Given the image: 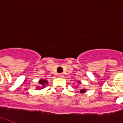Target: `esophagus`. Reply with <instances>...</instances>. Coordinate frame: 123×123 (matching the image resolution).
Listing matches in <instances>:
<instances>
[{
	"mask_svg": "<svg viewBox=\"0 0 123 123\" xmlns=\"http://www.w3.org/2000/svg\"><path fill=\"white\" fill-rule=\"evenodd\" d=\"M57 77H59V78H62V77H64V74H57Z\"/></svg>",
	"mask_w": 123,
	"mask_h": 123,
	"instance_id": "1",
	"label": "esophagus"
}]
</instances>
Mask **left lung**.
Instances as JSON below:
<instances>
[{
  "instance_id": "left-lung-1",
  "label": "left lung",
  "mask_w": 123,
  "mask_h": 123,
  "mask_svg": "<svg viewBox=\"0 0 123 123\" xmlns=\"http://www.w3.org/2000/svg\"><path fill=\"white\" fill-rule=\"evenodd\" d=\"M77 83H78L79 85L81 83V82L80 81H77ZM75 87H77V86H75ZM86 92V89H81V90H80V91H79V92H80V93H82V94L83 93H85Z\"/></svg>"
}]
</instances>
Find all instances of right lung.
<instances>
[{
  "mask_svg": "<svg viewBox=\"0 0 123 123\" xmlns=\"http://www.w3.org/2000/svg\"><path fill=\"white\" fill-rule=\"evenodd\" d=\"M38 82H39V85L36 87V89H37L38 90H40L44 88L49 84L48 81L45 79H40Z\"/></svg>",
  "mask_w": 123,
  "mask_h": 123,
  "instance_id": "right-lung-1",
  "label": "right lung"
}]
</instances>
